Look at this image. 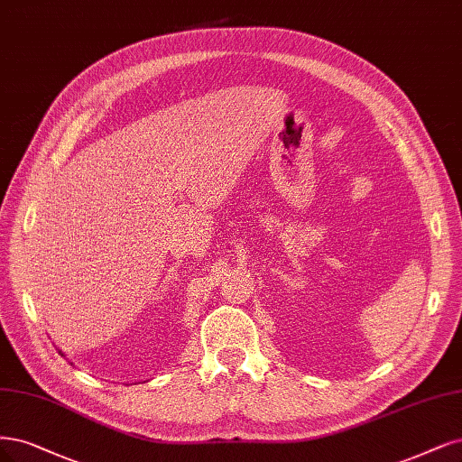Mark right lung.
I'll list each match as a JSON object with an SVG mask.
<instances>
[{
    "instance_id": "1",
    "label": "right lung",
    "mask_w": 462,
    "mask_h": 462,
    "mask_svg": "<svg viewBox=\"0 0 462 462\" xmlns=\"http://www.w3.org/2000/svg\"><path fill=\"white\" fill-rule=\"evenodd\" d=\"M59 354H60V356H62V352H59Z\"/></svg>"
}]
</instances>
